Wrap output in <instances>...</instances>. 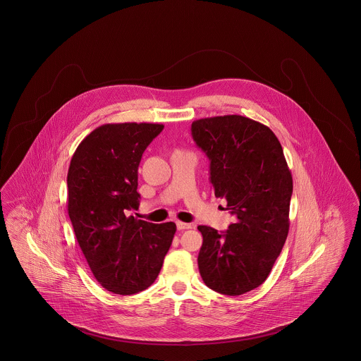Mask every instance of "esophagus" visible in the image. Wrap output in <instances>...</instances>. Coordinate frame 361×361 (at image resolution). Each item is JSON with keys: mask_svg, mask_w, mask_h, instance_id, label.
Listing matches in <instances>:
<instances>
[{"mask_svg": "<svg viewBox=\"0 0 361 361\" xmlns=\"http://www.w3.org/2000/svg\"><path fill=\"white\" fill-rule=\"evenodd\" d=\"M176 227L179 231H185V229H190L192 227L189 223H183V221H176Z\"/></svg>", "mask_w": 361, "mask_h": 361, "instance_id": "esophagus-1", "label": "esophagus"}]
</instances>
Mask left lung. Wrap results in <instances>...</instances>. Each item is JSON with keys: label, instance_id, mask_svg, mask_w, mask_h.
Instances as JSON below:
<instances>
[{"label": "left lung", "instance_id": "1", "mask_svg": "<svg viewBox=\"0 0 361 361\" xmlns=\"http://www.w3.org/2000/svg\"><path fill=\"white\" fill-rule=\"evenodd\" d=\"M195 144L210 160L214 195L235 221L226 232L200 226L198 269L210 289L238 296L265 283L289 231L292 175L267 126L242 115L197 119Z\"/></svg>", "mask_w": 361, "mask_h": 361}]
</instances>
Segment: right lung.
Instances as JSON below:
<instances>
[{
    "mask_svg": "<svg viewBox=\"0 0 361 361\" xmlns=\"http://www.w3.org/2000/svg\"><path fill=\"white\" fill-rule=\"evenodd\" d=\"M164 129L160 123H106L88 134L68 171V213L97 283L134 295L154 283L176 231L175 223L135 219L138 166Z\"/></svg>",
    "mask_w": 361,
    "mask_h": 361,
    "instance_id": "add662e5",
    "label": "right lung"
}]
</instances>
